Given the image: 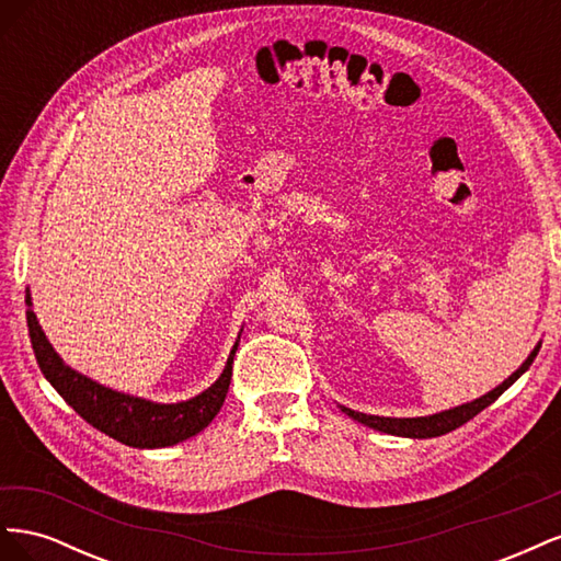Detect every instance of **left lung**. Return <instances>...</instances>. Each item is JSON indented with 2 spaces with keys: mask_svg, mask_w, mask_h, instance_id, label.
I'll return each instance as SVG.
<instances>
[{
  "mask_svg": "<svg viewBox=\"0 0 561 561\" xmlns=\"http://www.w3.org/2000/svg\"><path fill=\"white\" fill-rule=\"evenodd\" d=\"M540 351V344L529 353V358H526L517 371H513L511 377H507L501 386H496L494 390H489L486 396L472 400V402H466V404H458L454 407V410H445V412H437V414H431V416H416V419H393V416H375V414H363V412H353L348 410V407H342V412L348 414L351 419H355L358 423H365V426L375 428V431H381V433H388V435H398V437H437V435H445V433H451L456 431L458 426H463L466 421H470L472 416H478L484 407H489L491 402H494L503 390L511 388L526 369L531 367L534 358Z\"/></svg>",
  "mask_w": 561,
  "mask_h": 561,
  "instance_id": "obj_1",
  "label": "left lung"
}]
</instances>
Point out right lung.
I'll return each instance as SVG.
<instances>
[{"label":"right lung","mask_w":561,"mask_h":561,"mask_svg":"<svg viewBox=\"0 0 561 561\" xmlns=\"http://www.w3.org/2000/svg\"><path fill=\"white\" fill-rule=\"evenodd\" d=\"M27 304V330L30 342L35 348V358L39 363L42 375L54 386L62 400L72 407V410L89 421L93 428L114 437L116 443L138 447V449H159V447H173L182 439L201 433L208 423L217 416L219 407L225 404L227 390L231 383V365L236 348H239V339L229 353L225 371L219 379L203 390L201 396L161 404L145 398H135L118 393L103 383H98L89 377L79 375L77 369L65 365L56 348L48 344V339L39 325V320L32 311L30 290L25 297Z\"/></svg>","instance_id":"add662e5"}]
</instances>
